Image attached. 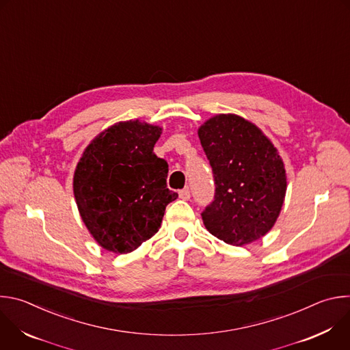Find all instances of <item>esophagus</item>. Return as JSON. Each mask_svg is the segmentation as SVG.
Here are the masks:
<instances>
[{
	"label": "esophagus",
	"mask_w": 350,
	"mask_h": 350,
	"mask_svg": "<svg viewBox=\"0 0 350 350\" xmlns=\"http://www.w3.org/2000/svg\"><path fill=\"white\" fill-rule=\"evenodd\" d=\"M178 195H180V198L183 199V201H188V199L191 198V191H189L188 187H185V188H183V189L178 192Z\"/></svg>",
	"instance_id": "34e87169"
}]
</instances>
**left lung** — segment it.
I'll use <instances>...</instances> for the list:
<instances>
[{
  "label": "left lung",
  "mask_w": 350,
  "mask_h": 350,
  "mask_svg": "<svg viewBox=\"0 0 350 350\" xmlns=\"http://www.w3.org/2000/svg\"><path fill=\"white\" fill-rule=\"evenodd\" d=\"M215 181L202 220L231 245L262 238L274 226L285 198L284 163L270 139L235 115H217L198 130Z\"/></svg>",
  "instance_id": "1"
}]
</instances>
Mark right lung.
Returning <instances> with one entry per match:
<instances>
[{"label": "right lung", "instance_id": "right-lung-1", "mask_svg": "<svg viewBox=\"0 0 350 350\" xmlns=\"http://www.w3.org/2000/svg\"><path fill=\"white\" fill-rule=\"evenodd\" d=\"M162 129L120 122L85 148L73 191L80 216L108 251L129 254L158 232L178 193L166 184L169 165L154 154Z\"/></svg>", "mask_w": 350, "mask_h": 350}]
</instances>
